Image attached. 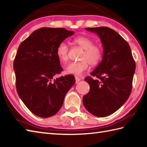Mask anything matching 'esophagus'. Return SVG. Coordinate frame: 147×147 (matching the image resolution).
<instances>
[{
	"mask_svg": "<svg viewBox=\"0 0 147 147\" xmlns=\"http://www.w3.org/2000/svg\"><path fill=\"white\" fill-rule=\"evenodd\" d=\"M75 80H76V83H78V82H80V81L81 80V79L80 78H79V77H77V76L75 77Z\"/></svg>",
	"mask_w": 147,
	"mask_h": 147,
	"instance_id": "esophagus-1",
	"label": "esophagus"
}]
</instances>
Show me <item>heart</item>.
I'll return each mask as SVG.
<instances>
[{"instance_id":"obj_1","label":"heart","mask_w":147,"mask_h":147,"mask_svg":"<svg viewBox=\"0 0 147 147\" xmlns=\"http://www.w3.org/2000/svg\"><path fill=\"white\" fill-rule=\"evenodd\" d=\"M74 43L84 51L80 56L81 61L71 62L65 68L68 74L81 75L88 69L90 64L93 66L100 63L102 59L103 52L101 47L94 45L93 40L87 36H79L74 40ZM56 54L62 63H65L69 59V47L65 42H61L56 49Z\"/></svg>"}]
</instances>
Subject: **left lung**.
Instances as JSON below:
<instances>
[{
    "mask_svg": "<svg viewBox=\"0 0 147 147\" xmlns=\"http://www.w3.org/2000/svg\"><path fill=\"white\" fill-rule=\"evenodd\" d=\"M101 40L104 49L102 60L85 78L90 86L84 95L83 103L90 113L96 117H105L117 111L128 99L136 64L131 48L125 40L109 27L86 28Z\"/></svg>",
    "mask_w": 147,
    "mask_h": 147,
    "instance_id": "8db88e82",
    "label": "left lung"
}]
</instances>
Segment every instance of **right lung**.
<instances>
[{"mask_svg":"<svg viewBox=\"0 0 147 147\" xmlns=\"http://www.w3.org/2000/svg\"><path fill=\"white\" fill-rule=\"evenodd\" d=\"M73 34L62 28H41L19 46L13 64L16 90L37 116L47 118L57 113L76 82L71 74L53 78L63 70L56 54L57 46Z\"/></svg>","mask_w":147,"mask_h":147,"instance_id":"right-lung-1","label":"right lung"}]
</instances>
